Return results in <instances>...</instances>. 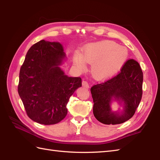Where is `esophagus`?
Segmentation results:
<instances>
[{
	"label": "esophagus",
	"instance_id": "obj_1",
	"mask_svg": "<svg viewBox=\"0 0 160 160\" xmlns=\"http://www.w3.org/2000/svg\"><path fill=\"white\" fill-rule=\"evenodd\" d=\"M82 86L84 87H85V88H89V83H88L87 81H82Z\"/></svg>",
	"mask_w": 160,
	"mask_h": 160
}]
</instances>
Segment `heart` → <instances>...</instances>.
Returning a JSON list of instances; mask_svg holds the SVG:
<instances>
[{"label":"heart","mask_w":160,"mask_h":160,"mask_svg":"<svg viewBox=\"0 0 160 160\" xmlns=\"http://www.w3.org/2000/svg\"><path fill=\"white\" fill-rule=\"evenodd\" d=\"M127 56V48L113 41L105 40L84 47L82 56H76L74 62L80 68H84L86 62L92 64V76L98 80H102L116 73L123 66Z\"/></svg>","instance_id":"1"}]
</instances>
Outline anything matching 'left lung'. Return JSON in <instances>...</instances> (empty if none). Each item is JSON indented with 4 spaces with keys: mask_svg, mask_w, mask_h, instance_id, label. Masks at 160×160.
<instances>
[{
    "mask_svg": "<svg viewBox=\"0 0 160 160\" xmlns=\"http://www.w3.org/2000/svg\"><path fill=\"white\" fill-rule=\"evenodd\" d=\"M143 72L134 59L126 61L116 76L91 88L93 100L95 118L104 124H118L131 118L142 96ZM125 102V109L121 114L111 112L112 98Z\"/></svg>",
    "mask_w": 160,
    "mask_h": 160,
    "instance_id": "8db88e82",
    "label": "left lung"
}]
</instances>
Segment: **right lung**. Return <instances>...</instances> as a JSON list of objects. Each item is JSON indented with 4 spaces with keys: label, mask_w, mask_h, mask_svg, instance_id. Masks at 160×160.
I'll use <instances>...</instances> for the list:
<instances>
[{
    "label": "right lung",
    "mask_w": 160,
    "mask_h": 160,
    "mask_svg": "<svg viewBox=\"0 0 160 160\" xmlns=\"http://www.w3.org/2000/svg\"><path fill=\"white\" fill-rule=\"evenodd\" d=\"M64 57L60 43L42 40L30 47L20 67L18 94L27 115L39 124L62 120L69 98L82 86L80 77H68L58 67Z\"/></svg>",
    "instance_id": "obj_1"
}]
</instances>
